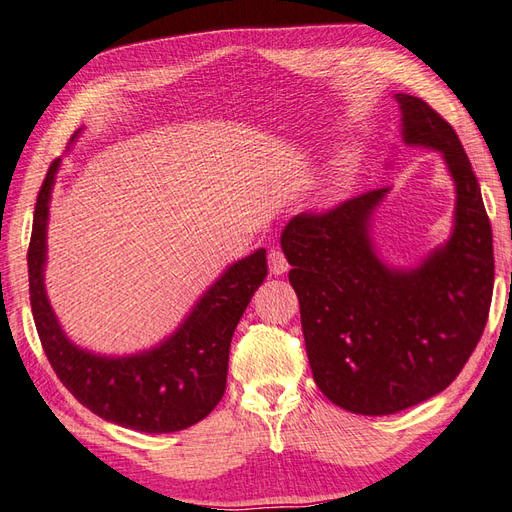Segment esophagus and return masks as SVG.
<instances>
[{
    "instance_id": "34e87169",
    "label": "esophagus",
    "mask_w": 512,
    "mask_h": 512,
    "mask_svg": "<svg viewBox=\"0 0 512 512\" xmlns=\"http://www.w3.org/2000/svg\"><path fill=\"white\" fill-rule=\"evenodd\" d=\"M268 264H270V274H274V277H279V274H285L287 270H290V264H287V259H285L281 248H270Z\"/></svg>"
}]
</instances>
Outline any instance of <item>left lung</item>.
<instances>
[{
    "label": "left lung",
    "mask_w": 512,
    "mask_h": 512,
    "mask_svg": "<svg viewBox=\"0 0 512 512\" xmlns=\"http://www.w3.org/2000/svg\"><path fill=\"white\" fill-rule=\"evenodd\" d=\"M393 97L406 147L439 151L448 166L450 238L413 268L389 266L372 238L389 186L298 214L281 233L313 381L359 415L398 413L448 387L480 342L493 294V233L461 140L426 101Z\"/></svg>",
    "instance_id": "8db88e82"
}]
</instances>
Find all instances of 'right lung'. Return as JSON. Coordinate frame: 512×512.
<instances>
[{
  "label": "right lung",
  "mask_w": 512,
  "mask_h": 512,
  "mask_svg": "<svg viewBox=\"0 0 512 512\" xmlns=\"http://www.w3.org/2000/svg\"><path fill=\"white\" fill-rule=\"evenodd\" d=\"M60 162V157L51 162L38 192L28 251L34 324L51 368L86 409L106 422L155 435L190 428L212 413L225 393L231 337L268 274L266 248L222 272L157 346L123 357L80 348L62 331L45 290L49 203Z\"/></svg>",
  "instance_id": "right-lung-1"
}]
</instances>
